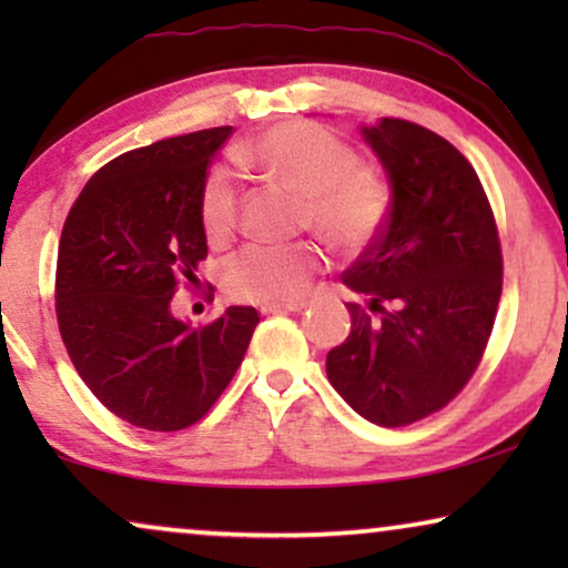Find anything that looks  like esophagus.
I'll return each mask as SVG.
<instances>
[{
  "label": "esophagus",
  "mask_w": 568,
  "mask_h": 568,
  "mask_svg": "<svg viewBox=\"0 0 568 568\" xmlns=\"http://www.w3.org/2000/svg\"><path fill=\"white\" fill-rule=\"evenodd\" d=\"M305 310V302H286V305H263V315H276V313H300Z\"/></svg>",
  "instance_id": "obj_1"
}]
</instances>
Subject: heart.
Here are the masks:
<instances>
[{
    "instance_id": "b5f03b06",
    "label": "heart",
    "mask_w": 568,
    "mask_h": 568,
    "mask_svg": "<svg viewBox=\"0 0 568 568\" xmlns=\"http://www.w3.org/2000/svg\"><path fill=\"white\" fill-rule=\"evenodd\" d=\"M240 165L271 185L300 196V230H313L341 253H359L383 230L390 193L375 173L359 168L346 142L307 121H286L263 131L235 152ZM240 193L227 170L206 175L199 193L201 227L212 243L235 235ZM323 268L313 243L251 245L227 261L224 292L255 305H284L305 294L310 278Z\"/></svg>"
}]
</instances>
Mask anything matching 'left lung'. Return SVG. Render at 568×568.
<instances>
[{
	"label": "left lung",
	"instance_id": "obj_1",
	"mask_svg": "<svg viewBox=\"0 0 568 568\" xmlns=\"http://www.w3.org/2000/svg\"><path fill=\"white\" fill-rule=\"evenodd\" d=\"M393 189L390 214L344 284L352 333L325 359L331 385L377 426H408L468 385L501 297V245L476 170L447 139L383 119L362 129Z\"/></svg>",
	"mask_w": 568,
	"mask_h": 568
}]
</instances>
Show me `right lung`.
Instances as JSON below:
<instances>
[{
	"label": "right lung",
	"mask_w": 568,
	"mask_h": 568,
	"mask_svg": "<svg viewBox=\"0 0 568 568\" xmlns=\"http://www.w3.org/2000/svg\"><path fill=\"white\" fill-rule=\"evenodd\" d=\"M232 126L123 152L90 178L61 230L57 321L84 385L123 422L181 432L206 416L251 344L255 307L191 328L170 313L206 258L199 193Z\"/></svg>",
	"instance_id": "obj_1"
}]
</instances>
